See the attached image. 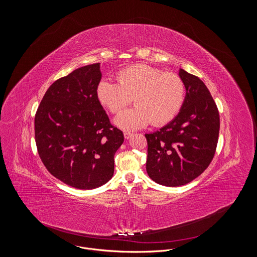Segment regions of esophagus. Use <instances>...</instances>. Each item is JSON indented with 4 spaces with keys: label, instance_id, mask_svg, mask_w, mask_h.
I'll use <instances>...</instances> for the list:
<instances>
[{
    "label": "esophagus",
    "instance_id": "34e87169",
    "mask_svg": "<svg viewBox=\"0 0 257 257\" xmlns=\"http://www.w3.org/2000/svg\"><path fill=\"white\" fill-rule=\"evenodd\" d=\"M132 136H133V133H131V132H124V138L126 140H129Z\"/></svg>",
    "mask_w": 257,
    "mask_h": 257
}]
</instances>
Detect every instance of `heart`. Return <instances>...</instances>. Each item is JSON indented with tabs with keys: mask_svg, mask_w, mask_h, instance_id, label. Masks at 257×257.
<instances>
[{
	"mask_svg": "<svg viewBox=\"0 0 257 257\" xmlns=\"http://www.w3.org/2000/svg\"><path fill=\"white\" fill-rule=\"evenodd\" d=\"M116 83L102 81L97 87L100 102L110 112L118 113L133 98L135 106L114 120L124 130H136L151 122L162 126L180 111L186 98L183 79L176 73L147 64H136L118 71Z\"/></svg>",
	"mask_w": 257,
	"mask_h": 257,
	"instance_id": "obj_1",
	"label": "heart"
}]
</instances>
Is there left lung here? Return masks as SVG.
<instances>
[{"instance_id":"8db88e82","label":"left lung","mask_w":257,"mask_h":257,"mask_svg":"<svg viewBox=\"0 0 257 257\" xmlns=\"http://www.w3.org/2000/svg\"><path fill=\"white\" fill-rule=\"evenodd\" d=\"M186 98L176 117L147 141V171L155 182L177 187L190 183L214 158L219 140L220 114L204 83L180 69Z\"/></svg>"}]
</instances>
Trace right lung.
I'll use <instances>...</instances> for the list:
<instances>
[{"mask_svg": "<svg viewBox=\"0 0 257 257\" xmlns=\"http://www.w3.org/2000/svg\"><path fill=\"white\" fill-rule=\"evenodd\" d=\"M100 63L54 82L35 116L37 152L50 173L80 190L95 189L113 175L122 131L111 125L97 95Z\"/></svg>", "mask_w": 257, "mask_h": 257, "instance_id": "add662e5", "label": "right lung"}]
</instances>
